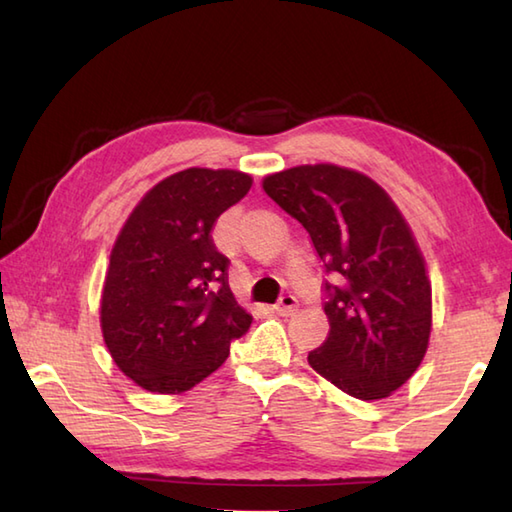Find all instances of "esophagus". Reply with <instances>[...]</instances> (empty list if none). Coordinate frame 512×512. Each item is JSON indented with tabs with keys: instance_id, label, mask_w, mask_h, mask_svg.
Returning <instances> with one entry per match:
<instances>
[{
	"instance_id": "esophagus-1",
	"label": "esophagus",
	"mask_w": 512,
	"mask_h": 512,
	"mask_svg": "<svg viewBox=\"0 0 512 512\" xmlns=\"http://www.w3.org/2000/svg\"><path fill=\"white\" fill-rule=\"evenodd\" d=\"M297 299L292 297V295H284L281 297L279 301H277V306H275V310H277V314H281V317H290V314H295L297 312Z\"/></svg>"
}]
</instances>
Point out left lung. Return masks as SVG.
Wrapping results in <instances>:
<instances>
[{
  "mask_svg": "<svg viewBox=\"0 0 512 512\" xmlns=\"http://www.w3.org/2000/svg\"><path fill=\"white\" fill-rule=\"evenodd\" d=\"M264 191L310 233L325 273L330 334L308 354L314 372L358 400L387 398L429 347L431 281L405 217L365 173L301 165Z\"/></svg>",
  "mask_w": 512,
  "mask_h": 512,
  "instance_id": "8db88e82",
  "label": "left lung"
}]
</instances>
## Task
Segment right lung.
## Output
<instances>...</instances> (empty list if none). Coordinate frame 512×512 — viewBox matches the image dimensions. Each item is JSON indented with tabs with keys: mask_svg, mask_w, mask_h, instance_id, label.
<instances>
[{
	"mask_svg": "<svg viewBox=\"0 0 512 512\" xmlns=\"http://www.w3.org/2000/svg\"><path fill=\"white\" fill-rule=\"evenodd\" d=\"M253 178L191 167L160 180L118 233L101 330L118 369L154 394H182L220 367L253 317L228 288L211 231Z\"/></svg>",
	"mask_w": 512,
	"mask_h": 512,
	"instance_id": "add662e5",
	"label": "right lung"
}]
</instances>
